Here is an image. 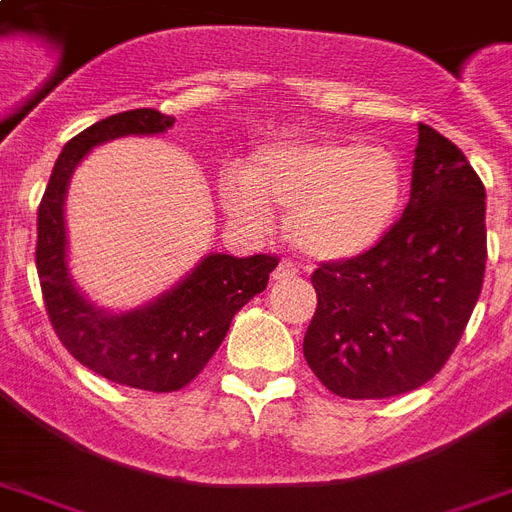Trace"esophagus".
Listing matches in <instances>:
<instances>
[{"instance_id":"esophagus-1","label":"esophagus","mask_w":512,"mask_h":512,"mask_svg":"<svg viewBox=\"0 0 512 512\" xmlns=\"http://www.w3.org/2000/svg\"><path fill=\"white\" fill-rule=\"evenodd\" d=\"M295 279V268L289 263H279L276 265V271H273V281H289Z\"/></svg>"}]
</instances>
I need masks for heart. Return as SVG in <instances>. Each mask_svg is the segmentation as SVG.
Here are the masks:
<instances>
[{"instance_id":"b5f03b06","label":"heart","mask_w":512,"mask_h":512,"mask_svg":"<svg viewBox=\"0 0 512 512\" xmlns=\"http://www.w3.org/2000/svg\"><path fill=\"white\" fill-rule=\"evenodd\" d=\"M406 177L390 148L356 140H324L265 148L249 175L228 172L220 183L225 212L247 231L287 209L284 233L313 263H342L380 244L404 199Z\"/></svg>"}]
</instances>
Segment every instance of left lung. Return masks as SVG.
I'll list each match as a JSON object with an SVG mask.
<instances>
[{"instance_id":"1","label":"left lung","mask_w":512,"mask_h":512,"mask_svg":"<svg viewBox=\"0 0 512 512\" xmlns=\"http://www.w3.org/2000/svg\"><path fill=\"white\" fill-rule=\"evenodd\" d=\"M417 130L401 220L369 252L311 276L305 361L342 398L398 396L436 377L484 287V183L452 140Z\"/></svg>"}]
</instances>
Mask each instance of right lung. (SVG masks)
Here are the masks:
<instances>
[{
  "mask_svg": "<svg viewBox=\"0 0 512 512\" xmlns=\"http://www.w3.org/2000/svg\"><path fill=\"white\" fill-rule=\"evenodd\" d=\"M175 116L135 108L95 122L68 140L52 167L36 220V271L52 329L68 353L100 377L127 388L170 393L185 388L215 356L233 316L268 287L271 255L209 252L175 287L132 311H108L84 297L68 271L66 193L95 146L127 135H162Z\"/></svg>",
  "mask_w": 512,
  "mask_h": 512,
  "instance_id": "right-lung-1",
  "label": "right lung"
}]
</instances>
